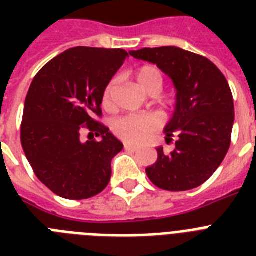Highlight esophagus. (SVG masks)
Wrapping results in <instances>:
<instances>
[{
	"mask_svg": "<svg viewBox=\"0 0 256 256\" xmlns=\"http://www.w3.org/2000/svg\"><path fill=\"white\" fill-rule=\"evenodd\" d=\"M124 150L130 152H136L140 148H136V146H132V144H124Z\"/></svg>",
	"mask_w": 256,
	"mask_h": 256,
	"instance_id": "1",
	"label": "esophagus"
}]
</instances>
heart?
<instances>
[{
  "instance_id": "obj_1",
  "label": "heart",
  "mask_w": 256,
  "mask_h": 256,
  "mask_svg": "<svg viewBox=\"0 0 256 256\" xmlns=\"http://www.w3.org/2000/svg\"><path fill=\"white\" fill-rule=\"evenodd\" d=\"M136 78L138 85L142 90H144L152 96H156L162 92L164 84V74L156 66H142L136 70ZM118 80L114 78L108 82L102 94V104L104 108H112V94L116 90ZM164 120L160 114H130V116H120L114 120L112 124V132L116 136L124 142L132 144H140L152 136V132L162 128Z\"/></svg>"
}]
</instances>
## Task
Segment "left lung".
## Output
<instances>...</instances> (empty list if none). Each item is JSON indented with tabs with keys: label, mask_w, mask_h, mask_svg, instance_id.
<instances>
[{
	"label": "left lung",
	"mask_w": 256,
	"mask_h": 256,
	"mask_svg": "<svg viewBox=\"0 0 256 256\" xmlns=\"http://www.w3.org/2000/svg\"><path fill=\"white\" fill-rule=\"evenodd\" d=\"M136 60L156 64L176 88L174 116L164 128L174 152L158 148V160L146 168L156 187L186 191L200 186L214 174L231 144L234 100L226 77L203 56L175 46L130 52Z\"/></svg>",
	"instance_id": "obj_1"
}]
</instances>
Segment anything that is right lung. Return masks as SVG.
<instances>
[{
	"label": "right lung",
	"instance_id": "obj_1",
	"mask_svg": "<svg viewBox=\"0 0 256 256\" xmlns=\"http://www.w3.org/2000/svg\"><path fill=\"white\" fill-rule=\"evenodd\" d=\"M128 56L124 49L73 48L48 62L30 85L22 148L37 178L61 198H92L110 182L112 160L124 144L96 116H102L104 88ZM82 128L100 140L82 142Z\"/></svg>",
	"mask_w": 256,
	"mask_h": 256
}]
</instances>
